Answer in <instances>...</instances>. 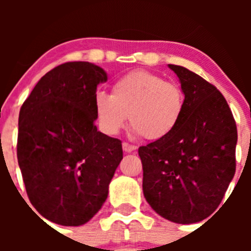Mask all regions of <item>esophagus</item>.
Instances as JSON below:
<instances>
[{"mask_svg":"<svg viewBox=\"0 0 251 251\" xmlns=\"http://www.w3.org/2000/svg\"><path fill=\"white\" fill-rule=\"evenodd\" d=\"M123 149H124V151H126V153H131V151H136V146H132V144H128V143H126V142H124Z\"/></svg>","mask_w":251,"mask_h":251,"instance_id":"esophagus-1","label":"esophagus"}]
</instances>
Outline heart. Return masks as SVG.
I'll return each instance as SVG.
<instances>
[{"instance_id":"heart-1","label":"heart","mask_w":251,"mask_h":251,"mask_svg":"<svg viewBox=\"0 0 251 251\" xmlns=\"http://www.w3.org/2000/svg\"><path fill=\"white\" fill-rule=\"evenodd\" d=\"M184 104L179 85L154 73L136 70L116 80L111 95L98 93L95 111L100 130L107 135L119 133L128 118L133 135L159 141L176 130Z\"/></svg>"}]
</instances>
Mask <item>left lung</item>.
Wrapping results in <instances>:
<instances>
[{
  "label": "left lung",
  "mask_w": 251,
  "mask_h": 251,
  "mask_svg": "<svg viewBox=\"0 0 251 251\" xmlns=\"http://www.w3.org/2000/svg\"><path fill=\"white\" fill-rule=\"evenodd\" d=\"M184 111L169 137L140 147L143 194L164 219L196 224L217 209L235 173L237 126L226 100L196 73L169 64Z\"/></svg>",
  "instance_id": "obj_1"
}]
</instances>
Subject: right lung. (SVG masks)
<instances>
[{
    "label": "right lung",
    "mask_w": 251,
    "mask_h": 251,
    "mask_svg": "<svg viewBox=\"0 0 251 251\" xmlns=\"http://www.w3.org/2000/svg\"><path fill=\"white\" fill-rule=\"evenodd\" d=\"M107 80L92 63H65L40 78L20 108L17 156L27 197L57 225L90 221L123 159L121 141L95 125L96 91Z\"/></svg>",
    "instance_id": "obj_1"
}]
</instances>
